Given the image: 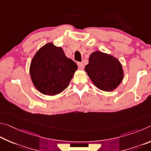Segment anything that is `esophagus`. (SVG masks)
<instances>
[{"label": "esophagus", "mask_w": 151, "mask_h": 151, "mask_svg": "<svg viewBox=\"0 0 151 151\" xmlns=\"http://www.w3.org/2000/svg\"><path fill=\"white\" fill-rule=\"evenodd\" d=\"M78 67L80 68V69H83L84 68V65H83V63L78 62Z\"/></svg>", "instance_id": "1"}]
</instances>
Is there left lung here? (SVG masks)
Returning <instances> with one entry per match:
<instances>
[{
	"label": "left lung",
	"instance_id": "left-lung-1",
	"mask_svg": "<svg viewBox=\"0 0 151 151\" xmlns=\"http://www.w3.org/2000/svg\"><path fill=\"white\" fill-rule=\"evenodd\" d=\"M85 70L97 88L111 91L117 88L123 79L122 65L117 58L99 51L92 53Z\"/></svg>",
	"mask_w": 151,
	"mask_h": 151
}]
</instances>
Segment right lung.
Segmentation results:
<instances>
[{"mask_svg":"<svg viewBox=\"0 0 151 151\" xmlns=\"http://www.w3.org/2000/svg\"><path fill=\"white\" fill-rule=\"evenodd\" d=\"M78 65L65 56L62 47L48 43L32 58L30 73L36 88L44 95L54 96L68 86Z\"/></svg>","mask_w":151,"mask_h":151,"instance_id":"add662e5","label":"right lung"}]
</instances>
